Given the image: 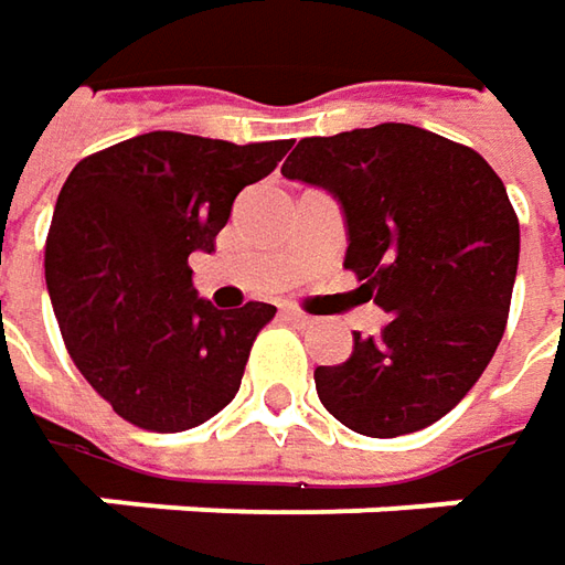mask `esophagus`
Wrapping results in <instances>:
<instances>
[{"label":"esophagus","instance_id":"1","mask_svg":"<svg viewBox=\"0 0 565 565\" xmlns=\"http://www.w3.org/2000/svg\"><path fill=\"white\" fill-rule=\"evenodd\" d=\"M282 317H286L289 323H298V327H308V323H311V317L301 315L298 308H286V311H282Z\"/></svg>","mask_w":565,"mask_h":565}]
</instances>
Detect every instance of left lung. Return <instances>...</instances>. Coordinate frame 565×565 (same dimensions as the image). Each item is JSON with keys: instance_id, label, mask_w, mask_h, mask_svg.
<instances>
[{"instance_id": "1", "label": "left lung", "mask_w": 565, "mask_h": 565, "mask_svg": "<svg viewBox=\"0 0 565 565\" xmlns=\"http://www.w3.org/2000/svg\"><path fill=\"white\" fill-rule=\"evenodd\" d=\"M323 188L345 220V267L386 315L380 337L317 367L323 408L364 437L440 422L484 374L510 315L519 220L500 175L471 147L383 121L305 138L282 163Z\"/></svg>"}]
</instances>
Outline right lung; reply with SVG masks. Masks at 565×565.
Returning <instances> with one entry per match:
<instances>
[{
  "label": "right lung",
  "instance_id": "1",
  "mask_svg": "<svg viewBox=\"0 0 565 565\" xmlns=\"http://www.w3.org/2000/svg\"><path fill=\"white\" fill-rule=\"evenodd\" d=\"M289 147L150 131L81 160L65 179L46 289L77 371L125 422L179 434L235 399L276 308H213L188 257L213 250L238 191L270 175Z\"/></svg>",
  "mask_w": 565,
  "mask_h": 565
}]
</instances>
